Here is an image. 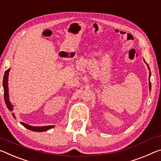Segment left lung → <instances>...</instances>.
I'll use <instances>...</instances> for the list:
<instances>
[{"label":"left lung","instance_id":"8db88e82","mask_svg":"<svg viewBox=\"0 0 161 161\" xmlns=\"http://www.w3.org/2000/svg\"><path fill=\"white\" fill-rule=\"evenodd\" d=\"M144 61H145V60H144ZM147 67H148V69L150 70V68H149L148 64H147ZM150 75H151V73H150V74H149V80H150ZM149 89H150V90H151V83H150V81H149Z\"/></svg>","mask_w":161,"mask_h":161}]
</instances>
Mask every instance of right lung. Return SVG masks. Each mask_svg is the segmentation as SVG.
Listing matches in <instances>:
<instances>
[{
	"instance_id": "right-lung-1",
	"label": "right lung",
	"mask_w": 161,
	"mask_h": 161,
	"mask_svg": "<svg viewBox=\"0 0 161 161\" xmlns=\"http://www.w3.org/2000/svg\"><path fill=\"white\" fill-rule=\"evenodd\" d=\"M9 71H10V69L6 71V72L4 74V76H3V90H4V99H5V103L6 104V106L8 109H9L10 111H12L13 109V105L10 103L9 100V96H8V75H9ZM13 117L14 118H16V116H15V114L13 113L12 114ZM21 124L23 126H24L25 128L30 130L34 131V132H44V131H47L48 130H50L53 128L54 125H48V126H43V127H35V126H31L29 125L25 124L24 122H21Z\"/></svg>"
}]
</instances>
